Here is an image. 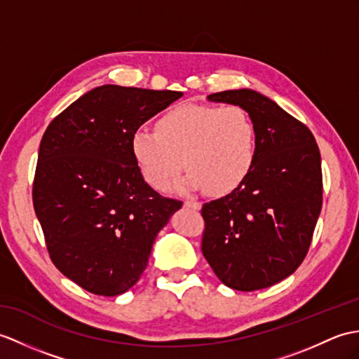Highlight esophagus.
Wrapping results in <instances>:
<instances>
[{
  "label": "esophagus",
  "mask_w": 359,
  "mask_h": 359,
  "mask_svg": "<svg viewBox=\"0 0 359 359\" xmlns=\"http://www.w3.org/2000/svg\"><path fill=\"white\" fill-rule=\"evenodd\" d=\"M183 205L188 206V208H194V210H198V208L202 206V203L197 202V200H185V202H183Z\"/></svg>",
  "instance_id": "1"
}]
</instances>
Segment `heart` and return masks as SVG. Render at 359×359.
Segmentation results:
<instances>
[{"label":"heart","mask_w":359,"mask_h":359,"mask_svg":"<svg viewBox=\"0 0 359 359\" xmlns=\"http://www.w3.org/2000/svg\"><path fill=\"white\" fill-rule=\"evenodd\" d=\"M257 142V125L240 105L183 104L161 116L156 130L133 133L131 153L157 189L168 188L185 165L183 185L228 194L251 172Z\"/></svg>","instance_id":"obj_1"}]
</instances>
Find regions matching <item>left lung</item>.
<instances>
[{
	"mask_svg": "<svg viewBox=\"0 0 359 359\" xmlns=\"http://www.w3.org/2000/svg\"><path fill=\"white\" fill-rule=\"evenodd\" d=\"M208 99L245 108L258 142L248 177L202 206V252L228 287H269L294 273L309 251L323 206L320 149L303 122L254 90H226Z\"/></svg>",
	"mask_w": 359,
	"mask_h": 359,
	"instance_id": "8db88e82",
	"label": "left lung"
}]
</instances>
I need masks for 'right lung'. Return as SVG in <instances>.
I'll return each instance as SVG.
<instances>
[{
    "label": "right lung",
    "mask_w": 359,
    "mask_h": 359,
    "mask_svg": "<svg viewBox=\"0 0 359 359\" xmlns=\"http://www.w3.org/2000/svg\"><path fill=\"white\" fill-rule=\"evenodd\" d=\"M182 91L102 86L48 123L32 198L50 260L87 292H127L148 264L177 198L142 177L131 136Z\"/></svg>",
    "instance_id": "add662e5"
}]
</instances>
